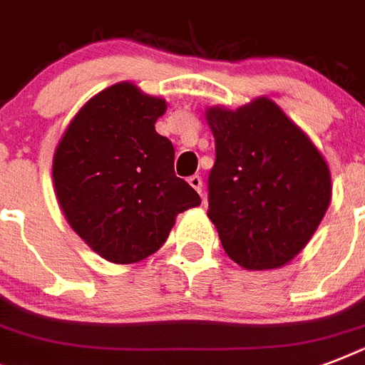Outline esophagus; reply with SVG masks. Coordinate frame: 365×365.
<instances>
[{
  "instance_id": "34e87169",
  "label": "esophagus",
  "mask_w": 365,
  "mask_h": 365,
  "mask_svg": "<svg viewBox=\"0 0 365 365\" xmlns=\"http://www.w3.org/2000/svg\"><path fill=\"white\" fill-rule=\"evenodd\" d=\"M189 185H191L197 193H202V178L197 176V174L189 178Z\"/></svg>"
}]
</instances>
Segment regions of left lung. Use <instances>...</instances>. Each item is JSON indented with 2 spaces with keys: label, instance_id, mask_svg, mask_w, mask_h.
<instances>
[{
  "label": "left lung",
  "instance_id": "left-lung-1",
  "mask_svg": "<svg viewBox=\"0 0 365 365\" xmlns=\"http://www.w3.org/2000/svg\"><path fill=\"white\" fill-rule=\"evenodd\" d=\"M216 140L208 217L223 250L248 271L278 269L305 248L331 200L329 166L271 98L239 110L214 106Z\"/></svg>",
  "mask_w": 365,
  "mask_h": 365
}]
</instances>
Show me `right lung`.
<instances>
[{"label": "right lung", "instance_id": "right-lung-1", "mask_svg": "<svg viewBox=\"0 0 365 365\" xmlns=\"http://www.w3.org/2000/svg\"><path fill=\"white\" fill-rule=\"evenodd\" d=\"M165 111V98L117 83L77 111L54 149V193L66 220L111 263L155 254L178 214L200 205L174 172L170 140L155 130Z\"/></svg>", "mask_w": 365, "mask_h": 365}]
</instances>
